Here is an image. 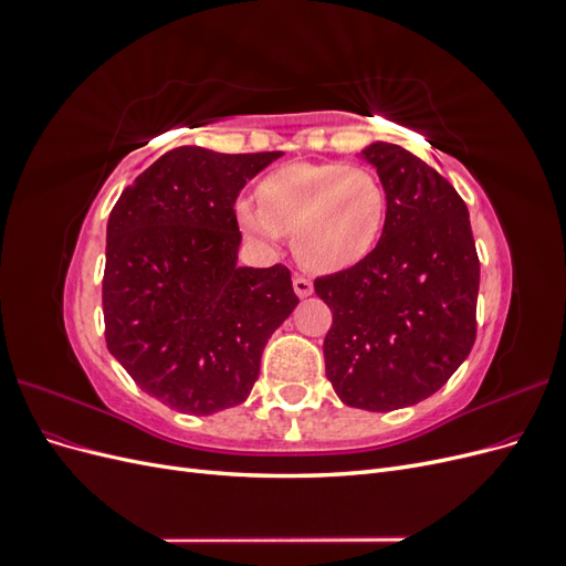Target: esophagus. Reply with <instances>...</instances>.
I'll use <instances>...</instances> for the list:
<instances>
[{"mask_svg":"<svg viewBox=\"0 0 566 566\" xmlns=\"http://www.w3.org/2000/svg\"><path fill=\"white\" fill-rule=\"evenodd\" d=\"M293 287H295L297 297H310V295L314 293V283H312L310 279H304V276H297V279L293 281Z\"/></svg>","mask_w":566,"mask_h":566,"instance_id":"obj_1","label":"esophagus"}]
</instances>
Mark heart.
I'll use <instances>...</instances> for the list:
<instances>
[{
	"mask_svg": "<svg viewBox=\"0 0 566 566\" xmlns=\"http://www.w3.org/2000/svg\"><path fill=\"white\" fill-rule=\"evenodd\" d=\"M241 229L262 243L290 235L297 262L316 273L345 271L378 245L387 191L361 165L290 163L256 186V208H235Z\"/></svg>",
	"mask_w": 566,
	"mask_h": 566,
	"instance_id": "heart-1",
	"label": "heart"
}]
</instances>
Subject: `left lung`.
Listing matches in <instances>:
<instances>
[{
  "label": "left lung",
  "instance_id": "obj_1",
  "mask_svg": "<svg viewBox=\"0 0 566 566\" xmlns=\"http://www.w3.org/2000/svg\"><path fill=\"white\" fill-rule=\"evenodd\" d=\"M361 158L387 191L382 235L366 260L314 290L333 312L323 356L337 397L385 413L432 397L468 358L479 260L468 205L437 169L385 142Z\"/></svg>",
  "mask_w": 566,
  "mask_h": 566
}]
</instances>
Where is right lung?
Returning a JSON list of instances; mask_svg holds the SVG:
<instances>
[{
	"mask_svg": "<svg viewBox=\"0 0 566 566\" xmlns=\"http://www.w3.org/2000/svg\"><path fill=\"white\" fill-rule=\"evenodd\" d=\"M273 153H165L106 231V345L132 380L191 416L243 403L273 331L300 304L290 271L238 266L235 198Z\"/></svg>",
	"mask_w": 566,
	"mask_h": 566,
	"instance_id": "right-lung-1",
	"label": "right lung"
}]
</instances>
